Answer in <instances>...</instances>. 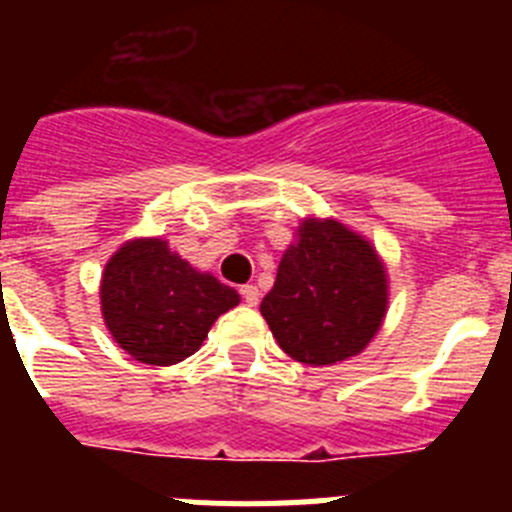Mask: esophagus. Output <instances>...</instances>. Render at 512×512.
I'll use <instances>...</instances> for the list:
<instances>
[{"label":"esophagus","mask_w":512,"mask_h":512,"mask_svg":"<svg viewBox=\"0 0 512 512\" xmlns=\"http://www.w3.org/2000/svg\"><path fill=\"white\" fill-rule=\"evenodd\" d=\"M241 295H243V302H246L248 307L259 305L261 292H259V287H256V284H246V287H241Z\"/></svg>","instance_id":"obj_1"}]
</instances>
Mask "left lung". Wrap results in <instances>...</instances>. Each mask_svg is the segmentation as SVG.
Here are the masks:
<instances>
[{
  "label": "left lung",
  "mask_w": 512,
  "mask_h": 512,
  "mask_svg": "<svg viewBox=\"0 0 512 512\" xmlns=\"http://www.w3.org/2000/svg\"><path fill=\"white\" fill-rule=\"evenodd\" d=\"M390 307V277L374 243L336 217H305L279 261L261 315L300 364L359 356Z\"/></svg>",
  "instance_id": "left-lung-1"
}]
</instances>
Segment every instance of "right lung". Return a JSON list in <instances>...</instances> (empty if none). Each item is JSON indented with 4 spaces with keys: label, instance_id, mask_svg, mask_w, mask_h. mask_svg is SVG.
I'll list each match as a JSON object with an SVG mask.
<instances>
[{
    "label": "right lung",
    "instance_id": "1",
    "mask_svg": "<svg viewBox=\"0 0 512 512\" xmlns=\"http://www.w3.org/2000/svg\"><path fill=\"white\" fill-rule=\"evenodd\" d=\"M241 295L194 269L164 238H130L104 264L99 305L110 336L148 366H171L200 351Z\"/></svg>",
    "mask_w": 512,
    "mask_h": 512
}]
</instances>
